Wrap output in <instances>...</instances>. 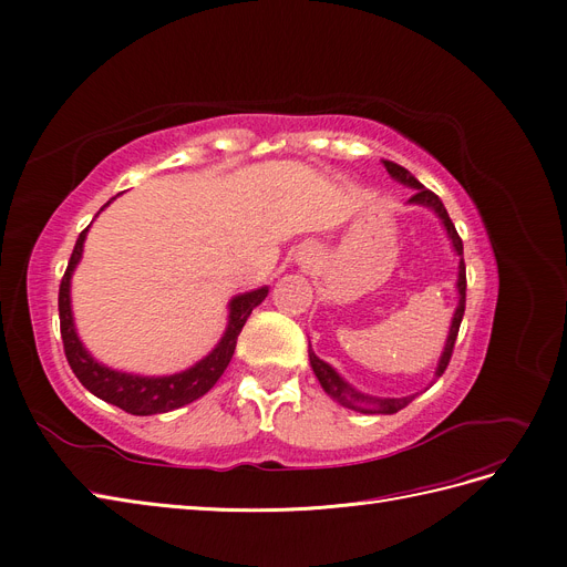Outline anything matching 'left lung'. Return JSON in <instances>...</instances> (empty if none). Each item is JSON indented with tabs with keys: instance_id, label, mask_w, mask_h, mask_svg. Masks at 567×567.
Instances as JSON below:
<instances>
[{
	"instance_id": "1",
	"label": "left lung",
	"mask_w": 567,
	"mask_h": 567,
	"mask_svg": "<svg viewBox=\"0 0 567 567\" xmlns=\"http://www.w3.org/2000/svg\"><path fill=\"white\" fill-rule=\"evenodd\" d=\"M383 167L389 169V174L395 178V182L413 188L415 193L409 197L406 204H419V206H427L432 208V212L439 216L445 234H449L451 244H453V250L455 255L460 257V266H457V308H455V315H453V321H451V331H449V338H445V344H443V351H441V359L436 363V370H434V381L443 374V370L449 368L451 363V355H453V347H455V340H457V333H460V323H462V317H464V306H466V266H464V246H462V238L449 216V212H445L443 202L432 193L427 190L419 178H415L409 169H404L402 165L393 163V161H383ZM310 353V365H312V372L315 377L319 379L321 389L326 391V395H331L336 402H340L342 406L347 409H353V411H361V413H398L400 409H404L415 395H406V398H374V395H368V393H361L359 389H353V385L349 381H344L340 377V372H336L333 365H329L326 361H321L319 355L308 349Z\"/></svg>"
}]
</instances>
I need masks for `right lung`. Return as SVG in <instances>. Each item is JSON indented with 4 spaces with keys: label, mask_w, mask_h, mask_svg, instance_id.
Instances as JSON below:
<instances>
[{
    "label": "right lung",
    "mask_w": 567,
    "mask_h": 567,
    "mask_svg": "<svg viewBox=\"0 0 567 567\" xmlns=\"http://www.w3.org/2000/svg\"><path fill=\"white\" fill-rule=\"evenodd\" d=\"M110 202L105 206H110ZM86 231H89V227L78 236L71 261L66 266V274L62 278V285H59V326H62V340H64L69 365L75 372V377L80 379V383L89 393H94L103 402L114 404L133 415L165 413V411L178 409L184 404H190L197 398H202L204 393L212 391L231 361L238 333H241L250 312L266 299L268 287H259V289L234 296L227 306V310H229L227 329H225L220 342L212 351H208L202 361H197L188 370L165 374V377H144V374L112 370V368L99 363L94 355L86 351V347L78 338L73 310H71V278L82 259Z\"/></svg>",
    "instance_id": "obj_1"
}]
</instances>
